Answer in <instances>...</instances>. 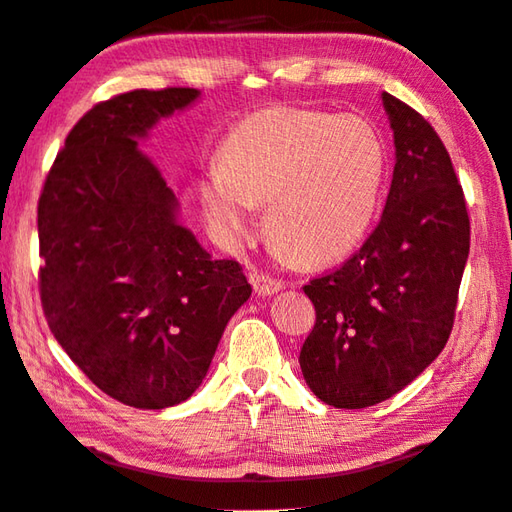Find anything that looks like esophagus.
Returning <instances> with one entry per match:
<instances>
[{
  "instance_id": "obj_1",
  "label": "esophagus",
  "mask_w": 512,
  "mask_h": 512,
  "mask_svg": "<svg viewBox=\"0 0 512 512\" xmlns=\"http://www.w3.org/2000/svg\"><path fill=\"white\" fill-rule=\"evenodd\" d=\"M248 277H250V284H253L257 295H275L277 291H282V288H284L282 280H275V277L266 275V273L250 271Z\"/></svg>"
}]
</instances>
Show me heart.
Returning <instances> with one entry per match:
<instances>
[{
	"mask_svg": "<svg viewBox=\"0 0 512 512\" xmlns=\"http://www.w3.org/2000/svg\"><path fill=\"white\" fill-rule=\"evenodd\" d=\"M383 138L358 116L268 107L248 116L201 183V206L221 237L241 244L266 208L273 244L300 264L347 255L369 232L385 183Z\"/></svg>",
	"mask_w": 512,
	"mask_h": 512,
	"instance_id": "1",
	"label": "heart"
}]
</instances>
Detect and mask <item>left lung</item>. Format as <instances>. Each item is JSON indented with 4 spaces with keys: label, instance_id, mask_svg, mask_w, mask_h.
Wrapping results in <instances>:
<instances>
[{
    "label": "left lung",
    "instance_id": "left-lung-1",
    "mask_svg": "<svg viewBox=\"0 0 512 512\" xmlns=\"http://www.w3.org/2000/svg\"><path fill=\"white\" fill-rule=\"evenodd\" d=\"M392 188L374 232L304 293L315 324L300 351L311 392L362 410L401 392L443 351L470 250V217L434 127L392 94Z\"/></svg>",
    "mask_w": 512,
    "mask_h": 512
}]
</instances>
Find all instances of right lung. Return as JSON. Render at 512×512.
Here are the masks:
<instances>
[{
	"mask_svg": "<svg viewBox=\"0 0 512 512\" xmlns=\"http://www.w3.org/2000/svg\"><path fill=\"white\" fill-rule=\"evenodd\" d=\"M197 89H136L91 107L37 203L44 318L107 396L138 410L190 398L250 297L235 259H212L138 141Z\"/></svg>",
	"mask_w": 512,
	"mask_h": 512,
	"instance_id": "1",
	"label": "right lung"
}]
</instances>
